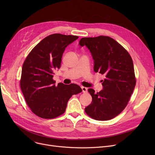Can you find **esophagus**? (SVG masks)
Instances as JSON below:
<instances>
[{
  "label": "esophagus",
  "mask_w": 155,
  "mask_h": 155,
  "mask_svg": "<svg viewBox=\"0 0 155 155\" xmlns=\"http://www.w3.org/2000/svg\"><path fill=\"white\" fill-rule=\"evenodd\" d=\"M81 88H82V89L83 93H86L87 92V88H86L85 87H82Z\"/></svg>",
  "instance_id": "esophagus-1"
}]
</instances>
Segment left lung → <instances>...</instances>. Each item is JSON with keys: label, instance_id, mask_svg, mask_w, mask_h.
<instances>
[{"label": "left lung", "instance_id": "1", "mask_svg": "<svg viewBox=\"0 0 155 155\" xmlns=\"http://www.w3.org/2000/svg\"><path fill=\"white\" fill-rule=\"evenodd\" d=\"M79 45L86 46L91 51L94 60V71L105 77L102 81V91L95 93L94 89H88L92 102L85 111L89 117L97 120L114 118L127 106L136 85L131 56L109 36L82 38Z\"/></svg>", "mask_w": 155, "mask_h": 155}]
</instances>
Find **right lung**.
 Masks as SVG:
<instances>
[{"instance_id":"obj_1","label":"right lung","mask_w":155,"mask_h":155,"mask_svg":"<svg viewBox=\"0 0 155 155\" xmlns=\"http://www.w3.org/2000/svg\"><path fill=\"white\" fill-rule=\"evenodd\" d=\"M77 36L53 34L34 47L22 65L20 86L31 110L43 119L63 114L73 95L80 93L77 84L55 85L54 71L60 68L63 53Z\"/></svg>"}]
</instances>
